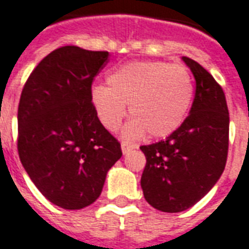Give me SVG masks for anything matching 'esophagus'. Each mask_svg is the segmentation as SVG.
Listing matches in <instances>:
<instances>
[{"label": "esophagus", "mask_w": 249, "mask_h": 249, "mask_svg": "<svg viewBox=\"0 0 249 249\" xmlns=\"http://www.w3.org/2000/svg\"><path fill=\"white\" fill-rule=\"evenodd\" d=\"M121 147H122V153L123 154H127L128 151H131L133 149H135V144L130 143L127 141H123L121 143Z\"/></svg>", "instance_id": "34e87169"}]
</instances>
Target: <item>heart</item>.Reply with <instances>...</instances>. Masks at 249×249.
<instances>
[{"instance_id": "b5f03b06", "label": "heart", "mask_w": 249, "mask_h": 249, "mask_svg": "<svg viewBox=\"0 0 249 249\" xmlns=\"http://www.w3.org/2000/svg\"><path fill=\"white\" fill-rule=\"evenodd\" d=\"M195 86L189 70L165 61H133L107 76V87L91 89V103L106 128L114 131L126 115L128 105L134 119L123 130L137 138L144 131L162 138L184 122L193 99Z\"/></svg>"}]
</instances>
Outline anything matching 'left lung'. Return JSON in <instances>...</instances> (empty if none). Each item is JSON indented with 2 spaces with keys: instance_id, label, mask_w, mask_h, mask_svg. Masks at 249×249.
<instances>
[{
  "instance_id": "8db88e82",
  "label": "left lung",
  "mask_w": 249,
  "mask_h": 249,
  "mask_svg": "<svg viewBox=\"0 0 249 249\" xmlns=\"http://www.w3.org/2000/svg\"><path fill=\"white\" fill-rule=\"evenodd\" d=\"M196 79L188 118L165 141L141 146L146 166L141 186L153 208L189 209L212 189L228 156L229 112L221 86L197 61L182 57Z\"/></svg>"
}]
</instances>
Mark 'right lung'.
Wrapping results in <instances>:
<instances>
[{"label":"right lung","mask_w":249,"mask_h":249,"mask_svg":"<svg viewBox=\"0 0 249 249\" xmlns=\"http://www.w3.org/2000/svg\"><path fill=\"white\" fill-rule=\"evenodd\" d=\"M108 52L75 45L54 49L28 77L18 105L17 149L43 196L63 209H82L99 197L122 157L121 143L91 103L93 77Z\"/></svg>","instance_id":"1"}]
</instances>
